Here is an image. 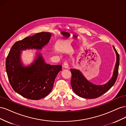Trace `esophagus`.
Here are the masks:
<instances>
[{"label": "esophagus", "mask_w": 126, "mask_h": 126, "mask_svg": "<svg viewBox=\"0 0 126 126\" xmlns=\"http://www.w3.org/2000/svg\"><path fill=\"white\" fill-rule=\"evenodd\" d=\"M63 66L64 68H68V63L67 62H64L63 63Z\"/></svg>", "instance_id": "34e87169"}]
</instances>
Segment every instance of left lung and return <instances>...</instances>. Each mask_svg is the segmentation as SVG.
<instances>
[{
    "instance_id": "1",
    "label": "left lung",
    "mask_w": 126,
    "mask_h": 126,
    "mask_svg": "<svg viewBox=\"0 0 126 126\" xmlns=\"http://www.w3.org/2000/svg\"><path fill=\"white\" fill-rule=\"evenodd\" d=\"M117 55V62L112 78L106 84L96 86L90 83L83 77L78 70L70 69L71 73V85L72 90L79 97L87 99H95L108 91L115 84L118 75L119 66V55L113 47Z\"/></svg>"
}]
</instances>
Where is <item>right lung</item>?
<instances>
[{"label": "right lung", "instance_id": "right-lung-1", "mask_svg": "<svg viewBox=\"0 0 126 126\" xmlns=\"http://www.w3.org/2000/svg\"><path fill=\"white\" fill-rule=\"evenodd\" d=\"M51 34L41 32L15 43L6 60V69L13 89L21 96L39 100L51 92L55 78L62 70L60 64L46 63L41 56L32 65L24 67L20 62V51L26 49H41L50 40Z\"/></svg>", "mask_w": 126, "mask_h": 126}]
</instances>
